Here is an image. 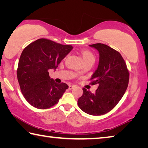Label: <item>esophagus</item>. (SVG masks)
<instances>
[{
  "label": "esophagus",
  "mask_w": 148,
  "mask_h": 148,
  "mask_svg": "<svg viewBox=\"0 0 148 148\" xmlns=\"http://www.w3.org/2000/svg\"><path fill=\"white\" fill-rule=\"evenodd\" d=\"M74 86H72V85H69V89H73L74 88Z\"/></svg>",
  "instance_id": "34e87169"
}]
</instances>
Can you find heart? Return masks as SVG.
I'll return each instance as SVG.
<instances>
[{
  "label": "heart",
  "mask_w": 148,
  "mask_h": 148,
  "mask_svg": "<svg viewBox=\"0 0 148 148\" xmlns=\"http://www.w3.org/2000/svg\"><path fill=\"white\" fill-rule=\"evenodd\" d=\"M82 57L84 61V62H95V57L94 54L89 50H83L82 52Z\"/></svg>",
  "instance_id": "b5f03b06"
}]
</instances>
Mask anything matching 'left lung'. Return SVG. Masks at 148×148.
I'll return each instance as SVG.
<instances>
[{
	"label": "left lung",
	"mask_w": 148,
	"mask_h": 148,
	"mask_svg": "<svg viewBox=\"0 0 148 148\" xmlns=\"http://www.w3.org/2000/svg\"><path fill=\"white\" fill-rule=\"evenodd\" d=\"M99 52L98 68L90 84H98L95 92L83 88L77 101L79 108L92 116H101L114 108L123 96L129 81V72L121 55L106 44L89 45Z\"/></svg>",
	"instance_id": "8db88e82"
}]
</instances>
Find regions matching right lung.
Listing matches in <instances>:
<instances>
[{"instance_id":"right-lung-1","label":"right lung","mask_w":148,"mask_h":148,"mask_svg":"<svg viewBox=\"0 0 148 148\" xmlns=\"http://www.w3.org/2000/svg\"><path fill=\"white\" fill-rule=\"evenodd\" d=\"M73 48L46 38L29 44L22 51L17 77L22 94L36 108L47 109L59 102L69 86L57 84L49 76V69H56Z\"/></svg>"}]
</instances>
